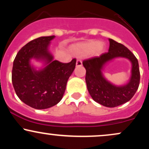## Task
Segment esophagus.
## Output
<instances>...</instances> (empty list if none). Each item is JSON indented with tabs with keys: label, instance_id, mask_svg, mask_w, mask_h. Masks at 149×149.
Returning <instances> with one entry per match:
<instances>
[{
	"label": "esophagus",
	"instance_id": "obj_1",
	"mask_svg": "<svg viewBox=\"0 0 149 149\" xmlns=\"http://www.w3.org/2000/svg\"><path fill=\"white\" fill-rule=\"evenodd\" d=\"M83 65V62L81 60H77L76 61V66H81Z\"/></svg>",
	"mask_w": 149,
	"mask_h": 149
}]
</instances>
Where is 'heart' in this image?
<instances>
[{
	"label": "heart",
	"mask_w": 149,
	"mask_h": 149,
	"mask_svg": "<svg viewBox=\"0 0 149 149\" xmlns=\"http://www.w3.org/2000/svg\"><path fill=\"white\" fill-rule=\"evenodd\" d=\"M70 49L71 52L78 57H85L89 54L98 57L105 50V44L99 40H88L73 44Z\"/></svg>",
	"instance_id": "heart-1"
}]
</instances>
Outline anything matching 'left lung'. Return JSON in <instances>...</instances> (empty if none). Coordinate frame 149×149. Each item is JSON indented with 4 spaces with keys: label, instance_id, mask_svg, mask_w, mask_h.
I'll use <instances>...</instances> for the list:
<instances>
[{
    "label": "left lung",
    "instance_id": "obj_1",
    "mask_svg": "<svg viewBox=\"0 0 149 149\" xmlns=\"http://www.w3.org/2000/svg\"><path fill=\"white\" fill-rule=\"evenodd\" d=\"M109 52L100 57L83 62L86 69L87 88L94 101L107 107H116L132 99L139 88L140 72L138 60L125 46L109 38ZM117 58H125L132 65L130 79L123 85L117 86L108 81L102 71L109 62Z\"/></svg>",
    "mask_w": 149,
    "mask_h": 149
}]
</instances>
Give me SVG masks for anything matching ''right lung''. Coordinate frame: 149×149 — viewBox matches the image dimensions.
Wrapping results in <instances>:
<instances>
[{
	"label": "right lung",
	"instance_id": "obj_1",
	"mask_svg": "<svg viewBox=\"0 0 149 149\" xmlns=\"http://www.w3.org/2000/svg\"><path fill=\"white\" fill-rule=\"evenodd\" d=\"M54 38L40 37L29 42L19 51L13 62L15 91L20 100L36 109H48L60 102L76 67L75 59L66 64L54 60L49 45ZM32 59L42 63V66H34Z\"/></svg>",
	"mask_w": 149,
	"mask_h": 149
}]
</instances>
